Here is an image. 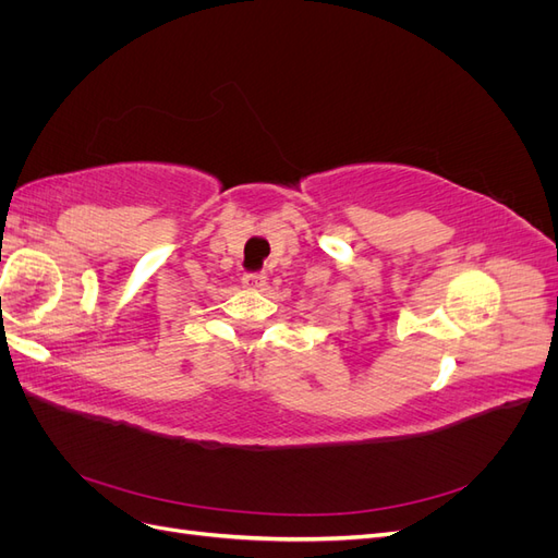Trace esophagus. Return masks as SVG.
Here are the masks:
<instances>
[{
  "label": "esophagus",
  "mask_w": 558,
  "mask_h": 558,
  "mask_svg": "<svg viewBox=\"0 0 558 558\" xmlns=\"http://www.w3.org/2000/svg\"><path fill=\"white\" fill-rule=\"evenodd\" d=\"M242 283L246 286V289H263V286L267 283V277H265V272H246L242 277Z\"/></svg>",
  "instance_id": "34e87169"
}]
</instances>
